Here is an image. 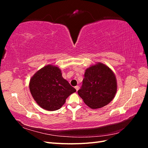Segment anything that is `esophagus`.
Returning <instances> with one entry per match:
<instances>
[{
    "label": "esophagus",
    "mask_w": 148,
    "mask_h": 148,
    "mask_svg": "<svg viewBox=\"0 0 148 148\" xmlns=\"http://www.w3.org/2000/svg\"><path fill=\"white\" fill-rule=\"evenodd\" d=\"M75 88L76 89V90H77V91H78V89H79V86H76L75 87Z\"/></svg>",
    "instance_id": "34e87169"
}]
</instances>
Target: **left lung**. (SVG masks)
<instances>
[{
	"label": "left lung",
	"instance_id": "left-lung-1",
	"mask_svg": "<svg viewBox=\"0 0 148 148\" xmlns=\"http://www.w3.org/2000/svg\"><path fill=\"white\" fill-rule=\"evenodd\" d=\"M117 91V83L113 71L98 62L85 70L78 95L92 109H99L112 101Z\"/></svg>",
	"mask_w": 148,
	"mask_h": 148
}]
</instances>
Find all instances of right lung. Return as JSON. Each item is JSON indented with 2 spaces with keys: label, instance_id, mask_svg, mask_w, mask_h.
<instances>
[{
  "label": "right lung",
  "instance_id": "right-lung-1",
  "mask_svg": "<svg viewBox=\"0 0 148 148\" xmlns=\"http://www.w3.org/2000/svg\"><path fill=\"white\" fill-rule=\"evenodd\" d=\"M33 99L41 108L54 111L60 109L76 89L62 77L61 70L47 65L36 72L29 83Z\"/></svg>",
  "mask_w": 148,
  "mask_h": 148
}]
</instances>
